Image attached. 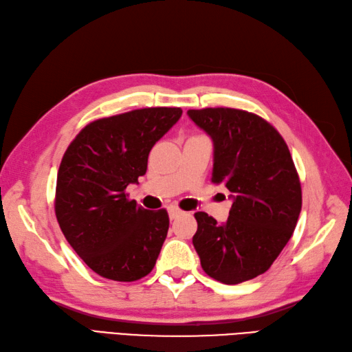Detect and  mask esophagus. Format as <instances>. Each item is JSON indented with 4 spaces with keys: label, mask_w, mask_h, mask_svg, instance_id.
I'll return each instance as SVG.
<instances>
[{
    "label": "esophagus",
    "mask_w": 352,
    "mask_h": 352,
    "mask_svg": "<svg viewBox=\"0 0 352 352\" xmlns=\"http://www.w3.org/2000/svg\"><path fill=\"white\" fill-rule=\"evenodd\" d=\"M168 213H169V217H170V220H174V219H177L178 216H182L184 211L183 210H179L178 207H175V206H170L169 208H168Z\"/></svg>",
    "instance_id": "34e87169"
}]
</instances>
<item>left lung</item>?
Returning <instances> with one entry per match:
<instances>
[{
  "label": "left lung",
  "mask_w": 352,
  "mask_h": 352,
  "mask_svg": "<svg viewBox=\"0 0 352 352\" xmlns=\"http://www.w3.org/2000/svg\"><path fill=\"white\" fill-rule=\"evenodd\" d=\"M214 145L211 182L232 195L225 223L195 213L193 246L202 270L236 285L265 273L287 246L301 211V186L287 142L255 113L232 108L189 109Z\"/></svg>",
  "instance_id": "1"
}]
</instances>
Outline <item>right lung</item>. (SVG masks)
<instances>
[{
    "instance_id": "add662e5",
    "label": "right lung",
    "mask_w": 352,
    "mask_h": 352,
    "mask_svg": "<svg viewBox=\"0 0 352 352\" xmlns=\"http://www.w3.org/2000/svg\"><path fill=\"white\" fill-rule=\"evenodd\" d=\"M179 108H145L87 124L65 150L56 177L55 214L84 263L102 277L133 282L148 274L166 239V210L129 199L148 154L182 117Z\"/></svg>"
}]
</instances>
